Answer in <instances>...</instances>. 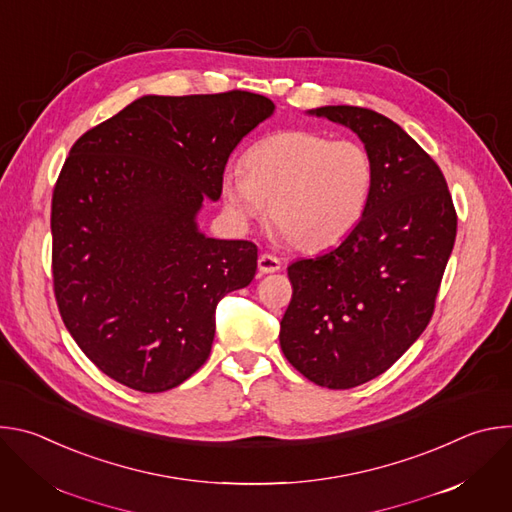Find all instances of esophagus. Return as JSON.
<instances>
[{
    "label": "esophagus",
    "instance_id": "obj_1",
    "mask_svg": "<svg viewBox=\"0 0 512 512\" xmlns=\"http://www.w3.org/2000/svg\"><path fill=\"white\" fill-rule=\"evenodd\" d=\"M257 265H259V271H261V273H275V271L281 269V261H279L277 257L269 255V253H263V255L259 257Z\"/></svg>",
    "mask_w": 512,
    "mask_h": 512
}]
</instances>
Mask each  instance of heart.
<instances>
[{"label":"heart","mask_w":512,"mask_h":512,"mask_svg":"<svg viewBox=\"0 0 512 512\" xmlns=\"http://www.w3.org/2000/svg\"><path fill=\"white\" fill-rule=\"evenodd\" d=\"M373 188L375 164L362 143L306 129L259 139L218 186L237 229L261 221L267 202L277 235L306 253L344 241L367 214Z\"/></svg>","instance_id":"1"}]
</instances>
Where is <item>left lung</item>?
Instances as JSON below:
<instances>
[{
	"label": "left lung",
	"mask_w": 512,
	"mask_h": 512,
	"mask_svg": "<svg viewBox=\"0 0 512 512\" xmlns=\"http://www.w3.org/2000/svg\"><path fill=\"white\" fill-rule=\"evenodd\" d=\"M308 115L358 135L375 164V188L338 247L287 267L294 296L279 344L312 383L352 389L383 375L429 324L458 218L442 170L395 121L350 105Z\"/></svg>",
	"instance_id": "8db88e82"
}]
</instances>
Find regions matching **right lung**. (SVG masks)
Instances as JSON below:
<instances>
[{"label":"right lung","mask_w":512,"mask_h":512,"mask_svg":"<svg viewBox=\"0 0 512 512\" xmlns=\"http://www.w3.org/2000/svg\"><path fill=\"white\" fill-rule=\"evenodd\" d=\"M273 111L249 91L143 95L72 145L52 196L54 294L113 381L162 393L206 362L216 304L253 281L257 247L206 237L196 216Z\"/></svg>","instance_id":"1"}]
</instances>
